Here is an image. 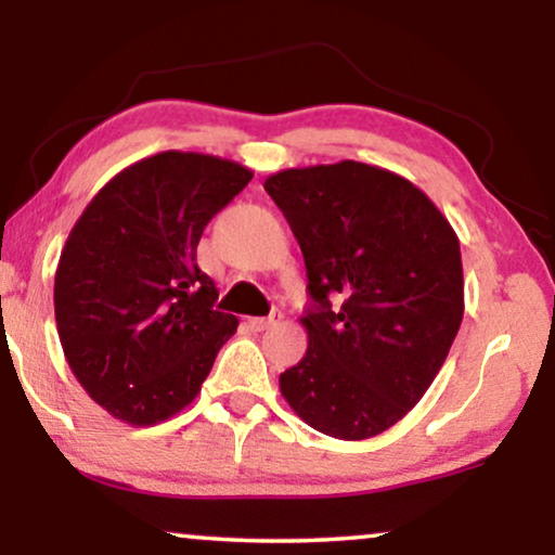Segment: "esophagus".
I'll return each instance as SVG.
<instances>
[{
	"instance_id": "34e87169",
	"label": "esophagus",
	"mask_w": 555,
	"mask_h": 555,
	"mask_svg": "<svg viewBox=\"0 0 555 555\" xmlns=\"http://www.w3.org/2000/svg\"><path fill=\"white\" fill-rule=\"evenodd\" d=\"M247 323H249V328L253 331H268L272 323H275V315H270V318H247Z\"/></svg>"
}]
</instances>
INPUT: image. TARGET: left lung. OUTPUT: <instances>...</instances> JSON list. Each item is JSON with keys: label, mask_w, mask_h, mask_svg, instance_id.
<instances>
[{"label": "left lung", "mask_w": 555, "mask_h": 555, "mask_svg": "<svg viewBox=\"0 0 555 555\" xmlns=\"http://www.w3.org/2000/svg\"><path fill=\"white\" fill-rule=\"evenodd\" d=\"M308 272V351L280 374L295 414L359 442L404 420L465 313L460 240L422 189L361 162L264 179Z\"/></svg>", "instance_id": "left-lung-1"}]
</instances>
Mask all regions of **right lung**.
<instances>
[{
	"mask_svg": "<svg viewBox=\"0 0 555 555\" xmlns=\"http://www.w3.org/2000/svg\"><path fill=\"white\" fill-rule=\"evenodd\" d=\"M249 179L230 158L162 151L116 173L70 230L55 272L60 344L116 420L151 427L192 404L237 331L215 310L196 245Z\"/></svg>",
	"mask_w": 555,
	"mask_h": 555,
	"instance_id": "add662e5",
	"label": "right lung"
}]
</instances>
